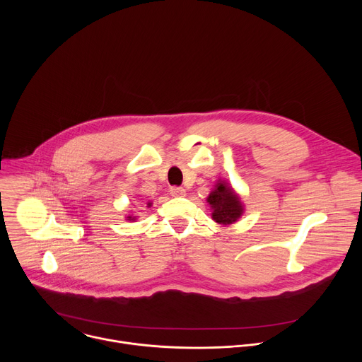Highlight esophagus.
<instances>
[{
  "instance_id": "1",
  "label": "esophagus",
  "mask_w": 362,
  "mask_h": 362,
  "mask_svg": "<svg viewBox=\"0 0 362 362\" xmlns=\"http://www.w3.org/2000/svg\"><path fill=\"white\" fill-rule=\"evenodd\" d=\"M170 194L173 197H183V196H186V190L183 187H179V186H172L170 187Z\"/></svg>"
}]
</instances>
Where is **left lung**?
I'll return each mask as SVG.
<instances>
[{
  "instance_id": "1",
  "label": "left lung",
  "mask_w": 362,
  "mask_h": 362,
  "mask_svg": "<svg viewBox=\"0 0 362 362\" xmlns=\"http://www.w3.org/2000/svg\"><path fill=\"white\" fill-rule=\"evenodd\" d=\"M208 202L212 208L214 221L221 225L236 222L243 212L239 197L225 182L216 185V189L209 194Z\"/></svg>"
}]
</instances>
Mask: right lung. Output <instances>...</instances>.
I'll return each instance as SVG.
<instances>
[{
    "mask_svg": "<svg viewBox=\"0 0 362 362\" xmlns=\"http://www.w3.org/2000/svg\"><path fill=\"white\" fill-rule=\"evenodd\" d=\"M129 218H130V216H129Z\"/></svg>",
    "mask_w": 362,
    "mask_h": 362,
    "instance_id": "add662e5",
    "label": "right lung"
}]
</instances>
